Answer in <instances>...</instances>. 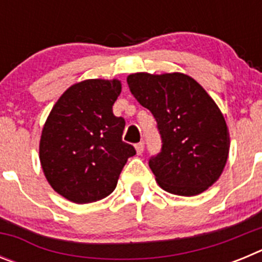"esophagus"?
Wrapping results in <instances>:
<instances>
[{
	"instance_id": "esophagus-1",
	"label": "esophagus",
	"mask_w": 262,
	"mask_h": 262,
	"mask_svg": "<svg viewBox=\"0 0 262 262\" xmlns=\"http://www.w3.org/2000/svg\"><path fill=\"white\" fill-rule=\"evenodd\" d=\"M135 149L136 152H138V155H142L143 151H144V143H138V144H135Z\"/></svg>"
}]
</instances>
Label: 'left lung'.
I'll return each mask as SVG.
<instances>
[{
  "label": "left lung",
  "instance_id": "1",
  "mask_svg": "<svg viewBox=\"0 0 262 262\" xmlns=\"http://www.w3.org/2000/svg\"><path fill=\"white\" fill-rule=\"evenodd\" d=\"M127 84L157 122L163 145L149 168L160 187L184 196L207 190L221 177L230 152V133L214 99L178 72L134 73Z\"/></svg>",
  "mask_w": 262,
  "mask_h": 262
}]
</instances>
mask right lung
Here are the masks:
<instances>
[{
  "label": "right lung",
  "mask_w": 262,
  "mask_h": 262,
  "mask_svg": "<svg viewBox=\"0 0 262 262\" xmlns=\"http://www.w3.org/2000/svg\"><path fill=\"white\" fill-rule=\"evenodd\" d=\"M120 81L92 78L72 85L53 105L39 143L48 184L75 203L102 200L114 191L135 148L122 140L124 119L113 114Z\"/></svg>",
  "instance_id": "add662e5"
}]
</instances>
